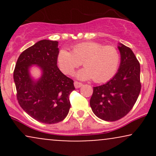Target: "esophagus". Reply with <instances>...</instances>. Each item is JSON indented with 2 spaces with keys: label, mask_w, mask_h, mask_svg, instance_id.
<instances>
[{
  "label": "esophagus",
  "mask_w": 156,
  "mask_h": 156,
  "mask_svg": "<svg viewBox=\"0 0 156 156\" xmlns=\"http://www.w3.org/2000/svg\"><path fill=\"white\" fill-rule=\"evenodd\" d=\"M74 85H75V87H76V89H78V88H80V87H81L82 85H83V83H80V82H78V81H75L74 82Z\"/></svg>",
  "instance_id": "1"
}]
</instances>
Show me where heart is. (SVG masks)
I'll return each mask as SVG.
<instances>
[{"instance_id":"heart-1","label":"heart","mask_w":156,"mask_h":156,"mask_svg":"<svg viewBox=\"0 0 156 156\" xmlns=\"http://www.w3.org/2000/svg\"><path fill=\"white\" fill-rule=\"evenodd\" d=\"M72 51L60 50L57 64L62 73L71 75L83 62L85 67L77 74L80 79L92 78L96 83L108 81L116 74L120 62V54L114 46L84 42L73 45Z\"/></svg>"}]
</instances>
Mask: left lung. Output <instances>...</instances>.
<instances>
[{"label":"left lung","instance_id":"1","mask_svg":"<svg viewBox=\"0 0 156 156\" xmlns=\"http://www.w3.org/2000/svg\"><path fill=\"white\" fill-rule=\"evenodd\" d=\"M121 62L117 74L106 83L93 87L90 106L100 119L114 122L128 114L141 91L140 64L130 48L119 44Z\"/></svg>","mask_w":156,"mask_h":156}]
</instances>
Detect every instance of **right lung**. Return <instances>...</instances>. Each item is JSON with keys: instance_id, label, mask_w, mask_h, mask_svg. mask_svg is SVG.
<instances>
[{"instance_id": "add662e5", "label": "right lung", "mask_w": 156, "mask_h": 156, "mask_svg": "<svg viewBox=\"0 0 156 156\" xmlns=\"http://www.w3.org/2000/svg\"><path fill=\"white\" fill-rule=\"evenodd\" d=\"M57 41L43 39L20 55L14 70L17 98L28 115L40 122L55 124L67 117L70 108L69 94L74 81L57 67ZM38 65L43 71L37 82L31 78L29 68Z\"/></svg>"}]
</instances>
